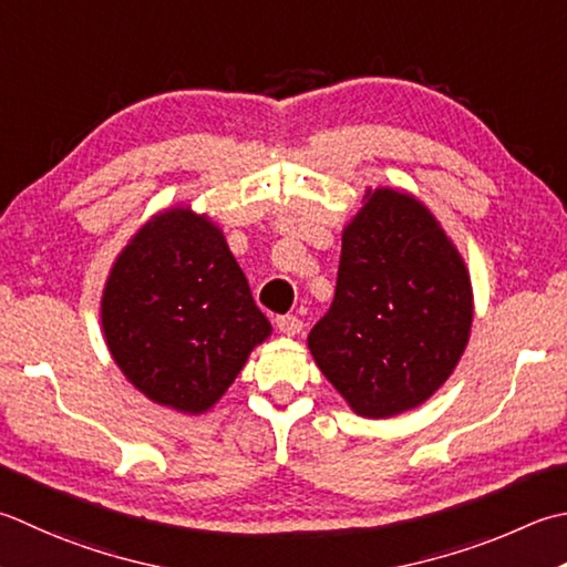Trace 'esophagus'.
Masks as SVG:
<instances>
[{"instance_id": "1", "label": "esophagus", "mask_w": 567, "mask_h": 567, "mask_svg": "<svg viewBox=\"0 0 567 567\" xmlns=\"http://www.w3.org/2000/svg\"><path fill=\"white\" fill-rule=\"evenodd\" d=\"M275 321H277V329H280L282 334H287V337H295V334H299V331H302V321H299L292 315H282V317H277Z\"/></svg>"}]
</instances>
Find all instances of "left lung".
Listing matches in <instances>:
<instances>
[{
    "label": "left lung",
    "instance_id": "8db88e82",
    "mask_svg": "<svg viewBox=\"0 0 567 567\" xmlns=\"http://www.w3.org/2000/svg\"><path fill=\"white\" fill-rule=\"evenodd\" d=\"M363 198L341 236L334 302L307 343L353 413L379 420L450 379L474 305L462 255L415 196L369 188Z\"/></svg>",
    "mask_w": 567,
    "mask_h": 567
}]
</instances>
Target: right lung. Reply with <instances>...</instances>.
Here are the masks:
<instances>
[{
  "label": "right lung",
  "mask_w": 567,
  "mask_h": 567,
  "mask_svg": "<svg viewBox=\"0 0 567 567\" xmlns=\"http://www.w3.org/2000/svg\"><path fill=\"white\" fill-rule=\"evenodd\" d=\"M100 319L125 379L188 415L206 413L272 331L224 233L188 206L162 210L132 236Z\"/></svg>",
  "instance_id": "obj_1"
}]
</instances>
